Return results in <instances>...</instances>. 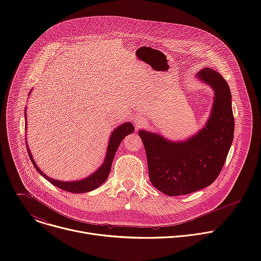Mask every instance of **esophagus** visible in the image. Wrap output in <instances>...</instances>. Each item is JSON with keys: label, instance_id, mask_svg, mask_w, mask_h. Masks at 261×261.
Segmentation results:
<instances>
[{"label": "esophagus", "instance_id": "esophagus-1", "mask_svg": "<svg viewBox=\"0 0 261 261\" xmlns=\"http://www.w3.org/2000/svg\"><path fill=\"white\" fill-rule=\"evenodd\" d=\"M133 123H134L135 127L138 129V128L143 127L146 124V120L142 116H136V117L133 118Z\"/></svg>", "mask_w": 261, "mask_h": 261}]
</instances>
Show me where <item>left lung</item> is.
I'll use <instances>...</instances> for the list:
<instances>
[{
    "instance_id": "8db88e82",
    "label": "left lung",
    "mask_w": 261,
    "mask_h": 261,
    "mask_svg": "<svg viewBox=\"0 0 261 261\" xmlns=\"http://www.w3.org/2000/svg\"><path fill=\"white\" fill-rule=\"evenodd\" d=\"M196 77L214 91V103L205 126L182 141H171L146 130L138 134L154 187L169 196L193 193L218 177L233 140L234 118L228 84L217 71L204 68Z\"/></svg>"
}]
</instances>
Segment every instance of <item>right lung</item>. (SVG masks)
Listing matches in <instances>:
<instances>
[{"label": "right lung", "mask_w": 261, "mask_h": 261, "mask_svg": "<svg viewBox=\"0 0 261 261\" xmlns=\"http://www.w3.org/2000/svg\"><path fill=\"white\" fill-rule=\"evenodd\" d=\"M31 93V92H30ZM29 93V95H30ZM25 111V110H24ZM24 129L27 130V114H24ZM134 131V127L130 122L124 123L121 126H119L118 128H116L113 133L110 134L109 137V141H108V145H107V151H106V156L104 159V162L102 163V165L91 175H89L88 177H85L83 179H79V180H70V181H63V180H58L55 178H51L49 176H47L45 173H43V171L38 167V165H36L35 160L31 154L30 148L27 144V151L29 153L30 159L34 165V167L36 168V170L38 171L43 177H45L48 181H50L53 185H55L56 187L65 190L67 192H71V193H86V192H90L92 190L97 189L98 187L106 180V178L108 177V174L110 172L111 169V164H113V160L114 157L116 155V152L118 150V147L121 143V141L124 139L125 136L131 134Z\"/></svg>", "instance_id": "add662e5"}]
</instances>
